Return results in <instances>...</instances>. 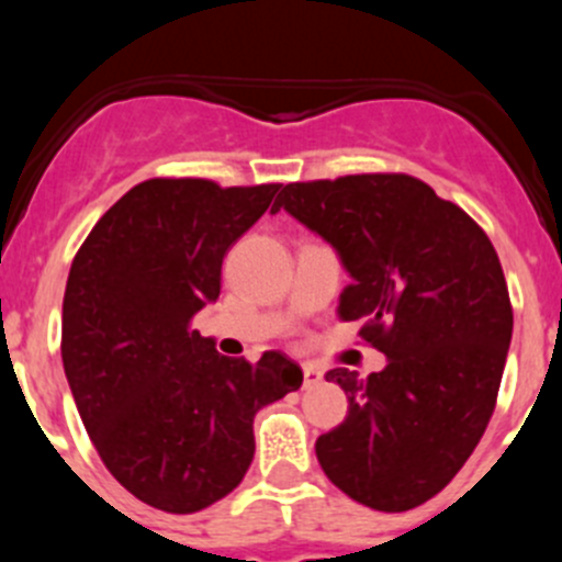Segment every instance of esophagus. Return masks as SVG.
Returning <instances> with one entry per match:
<instances>
[{
  "mask_svg": "<svg viewBox=\"0 0 562 562\" xmlns=\"http://www.w3.org/2000/svg\"><path fill=\"white\" fill-rule=\"evenodd\" d=\"M302 372H304V389H313V386H317V383L323 381V370H321V367L304 364Z\"/></svg>",
  "mask_w": 562,
  "mask_h": 562,
  "instance_id": "1",
  "label": "esophagus"
}]
</instances>
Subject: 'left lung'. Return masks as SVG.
I'll return each mask as SVG.
<instances>
[{
  "mask_svg": "<svg viewBox=\"0 0 562 562\" xmlns=\"http://www.w3.org/2000/svg\"><path fill=\"white\" fill-rule=\"evenodd\" d=\"M285 209L337 249L350 285L342 321L389 364L326 372L348 416L315 443L334 486L375 512L438 495L479 446L501 389L514 313L484 231L407 173H361L282 187Z\"/></svg>",
  "mask_w": 562,
  "mask_h": 562,
  "instance_id": "8db88e82",
  "label": "left lung"
}]
</instances>
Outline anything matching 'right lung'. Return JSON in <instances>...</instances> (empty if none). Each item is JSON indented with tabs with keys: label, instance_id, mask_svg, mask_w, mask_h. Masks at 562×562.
<instances>
[{
	"label": "right lung",
	"instance_id": "add662e5",
	"mask_svg": "<svg viewBox=\"0 0 562 562\" xmlns=\"http://www.w3.org/2000/svg\"><path fill=\"white\" fill-rule=\"evenodd\" d=\"M280 184L149 179L98 220L70 266L61 361L113 479L168 514L223 501L255 454L260 407L302 386L296 361L220 356L192 317L220 296L223 258Z\"/></svg>",
	"mask_w": 562,
	"mask_h": 562
}]
</instances>
